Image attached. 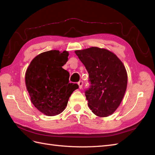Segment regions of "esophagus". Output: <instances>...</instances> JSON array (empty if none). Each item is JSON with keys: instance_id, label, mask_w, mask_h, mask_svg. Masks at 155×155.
<instances>
[{"instance_id": "obj_1", "label": "esophagus", "mask_w": 155, "mask_h": 155, "mask_svg": "<svg viewBox=\"0 0 155 155\" xmlns=\"http://www.w3.org/2000/svg\"><path fill=\"white\" fill-rule=\"evenodd\" d=\"M78 86H79V88H82V87H83V82L82 81H80L78 83Z\"/></svg>"}]
</instances>
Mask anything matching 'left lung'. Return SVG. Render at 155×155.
<instances>
[{
    "instance_id": "obj_1",
    "label": "left lung",
    "mask_w": 155,
    "mask_h": 155,
    "mask_svg": "<svg viewBox=\"0 0 155 155\" xmlns=\"http://www.w3.org/2000/svg\"><path fill=\"white\" fill-rule=\"evenodd\" d=\"M75 53L88 73L90 87L85 96L92 112L98 117L113 114L119 106L127 87V73L121 61L104 48L91 47Z\"/></svg>"
}]
</instances>
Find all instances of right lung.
<instances>
[{"label": "right lung", "mask_w": 155, "mask_h": 155, "mask_svg": "<svg viewBox=\"0 0 155 155\" xmlns=\"http://www.w3.org/2000/svg\"><path fill=\"white\" fill-rule=\"evenodd\" d=\"M68 52H44L33 58L25 74V83L32 103L47 116L61 113L77 84L69 83V72L62 68Z\"/></svg>", "instance_id": "right-lung-1"}]
</instances>
